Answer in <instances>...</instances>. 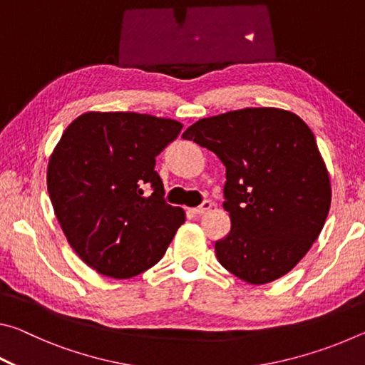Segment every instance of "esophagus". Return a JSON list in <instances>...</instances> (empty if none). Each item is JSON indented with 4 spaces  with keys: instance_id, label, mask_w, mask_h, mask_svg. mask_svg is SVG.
Listing matches in <instances>:
<instances>
[{
    "instance_id": "obj_1",
    "label": "esophagus",
    "mask_w": 365,
    "mask_h": 365,
    "mask_svg": "<svg viewBox=\"0 0 365 365\" xmlns=\"http://www.w3.org/2000/svg\"><path fill=\"white\" fill-rule=\"evenodd\" d=\"M211 206H212V202H211V201H209V200H205V201H202V202H201V205H200V206L191 209V212H193V214H196V215H201V214H205L206 211H209V209H211Z\"/></svg>"
}]
</instances>
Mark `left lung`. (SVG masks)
Instances as JSON below:
<instances>
[{"mask_svg":"<svg viewBox=\"0 0 365 365\" xmlns=\"http://www.w3.org/2000/svg\"><path fill=\"white\" fill-rule=\"evenodd\" d=\"M182 137L225 165L232 227L215 242L222 267L252 285L288 274L322 232L331 201L311 128L288 110L246 108L197 120Z\"/></svg>","mask_w":365,"mask_h":365,"instance_id":"left-lung-1","label":"left lung"}]
</instances>
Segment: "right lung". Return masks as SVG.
<instances>
[{"label": "right lung", "instance_id": "obj_1", "mask_svg": "<svg viewBox=\"0 0 365 365\" xmlns=\"http://www.w3.org/2000/svg\"><path fill=\"white\" fill-rule=\"evenodd\" d=\"M182 123L137 113H86L61 137L48 164V193L80 259L113 279L160 261L183 224L154 165Z\"/></svg>", "mask_w": 365, "mask_h": 365}]
</instances>
